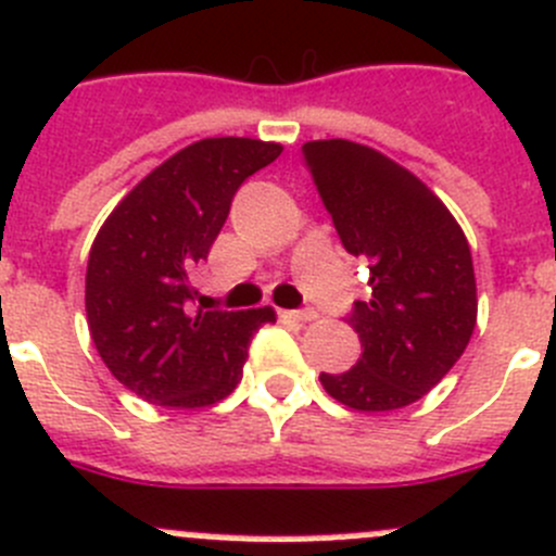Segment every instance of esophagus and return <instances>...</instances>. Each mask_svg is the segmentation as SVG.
Returning a JSON list of instances; mask_svg holds the SVG:
<instances>
[{"label": "esophagus", "instance_id": "34e87169", "mask_svg": "<svg viewBox=\"0 0 556 556\" xmlns=\"http://www.w3.org/2000/svg\"><path fill=\"white\" fill-rule=\"evenodd\" d=\"M285 318L295 320V324H307V320L315 318V309H290V313H285Z\"/></svg>", "mask_w": 556, "mask_h": 556}]
</instances>
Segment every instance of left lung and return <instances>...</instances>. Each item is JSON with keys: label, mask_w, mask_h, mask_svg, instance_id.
Returning a JSON list of instances; mask_svg holds the SVG:
<instances>
[{"label": "left lung", "mask_w": 556, "mask_h": 556, "mask_svg": "<svg viewBox=\"0 0 556 556\" xmlns=\"http://www.w3.org/2000/svg\"><path fill=\"white\" fill-rule=\"evenodd\" d=\"M302 155L345 252L367 261L372 290L349 315L359 362L320 372V383L356 412L412 406L447 376L475 331L464 230L417 175L367 144L320 139L302 144Z\"/></svg>", "instance_id": "obj_1"}]
</instances>
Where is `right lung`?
Masks as SVG:
<instances>
[{
  "mask_svg": "<svg viewBox=\"0 0 556 556\" xmlns=\"http://www.w3.org/2000/svg\"><path fill=\"white\" fill-rule=\"evenodd\" d=\"M282 148L247 137L189 144L139 180L87 261V324L103 365L155 406L225 401L243 376L249 342L274 309H194L191 271L207 261L243 180Z\"/></svg>",
  "mask_w": 556,
  "mask_h": 556,
  "instance_id": "obj_1",
  "label": "right lung"
}]
</instances>
